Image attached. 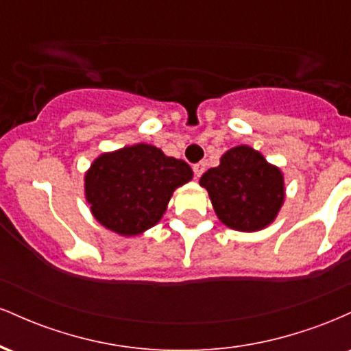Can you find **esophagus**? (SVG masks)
Masks as SVG:
<instances>
[{"label":"esophagus","instance_id":"34e87169","mask_svg":"<svg viewBox=\"0 0 351 351\" xmlns=\"http://www.w3.org/2000/svg\"><path fill=\"white\" fill-rule=\"evenodd\" d=\"M204 170H206V163H204V162H199V163L193 165V171H195L196 178H199V176L204 173Z\"/></svg>","mask_w":351,"mask_h":351}]
</instances>
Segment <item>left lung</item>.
<instances>
[{
  "label": "left lung",
  "instance_id": "left-lung-1",
  "mask_svg": "<svg viewBox=\"0 0 351 351\" xmlns=\"http://www.w3.org/2000/svg\"><path fill=\"white\" fill-rule=\"evenodd\" d=\"M217 217L237 231H259L271 224L284 201V180L251 147L231 148L221 156L219 167L201 176Z\"/></svg>",
  "mask_w": 351,
  "mask_h": 351
}]
</instances>
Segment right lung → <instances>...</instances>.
<instances>
[{"instance_id": "1", "label": "right lung", "mask_w": 351, "mask_h": 351, "mask_svg": "<svg viewBox=\"0 0 351 351\" xmlns=\"http://www.w3.org/2000/svg\"><path fill=\"white\" fill-rule=\"evenodd\" d=\"M191 176L186 162L138 143L99 156L86 175V196L100 224L136 236L162 219L173 191Z\"/></svg>"}]
</instances>
